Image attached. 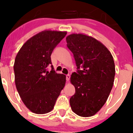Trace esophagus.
Instances as JSON below:
<instances>
[{"instance_id":"34e87169","label":"esophagus","mask_w":133,"mask_h":133,"mask_svg":"<svg viewBox=\"0 0 133 133\" xmlns=\"http://www.w3.org/2000/svg\"><path fill=\"white\" fill-rule=\"evenodd\" d=\"M70 75L69 74L66 75V79L67 82H68V81L70 80Z\"/></svg>"}]
</instances>
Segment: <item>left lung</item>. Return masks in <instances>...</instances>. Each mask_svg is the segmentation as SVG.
Returning <instances> with one entry per match:
<instances>
[{
  "label": "left lung",
  "mask_w": 133,
  "mask_h": 133,
  "mask_svg": "<svg viewBox=\"0 0 133 133\" xmlns=\"http://www.w3.org/2000/svg\"><path fill=\"white\" fill-rule=\"evenodd\" d=\"M66 40L77 66L70 78L75 88L70 99L71 110L78 116H93L105 103L113 88V56L103 44L90 36L73 34Z\"/></svg>",
  "instance_id": "obj_1"
}]
</instances>
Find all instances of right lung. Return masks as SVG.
Segmentation results:
<instances>
[{
    "mask_svg": "<svg viewBox=\"0 0 133 133\" xmlns=\"http://www.w3.org/2000/svg\"><path fill=\"white\" fill-rule=\"evenodd\" d=\"M66 35V32L51 30L38 33L23 45L15 57L14 70L17 91L33 113L51 111L64 88L66 76L55 72L51 55ZM49 66L50 72L47 71Z\"/></svg>",
    "mask_w": 133,
    "mask_h": 133,
    "instance_id": "add662e5",
    "label": "right lung"
}]
</instances>
